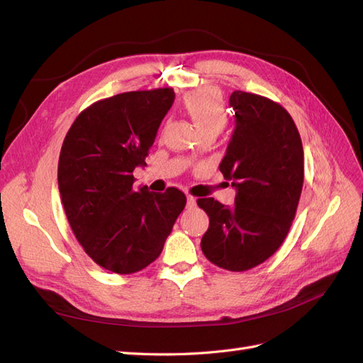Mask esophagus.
Returning <instances> with one entry per match:
<instances>
[{
    "mask_svg": "<svg viewBox=\"0 0 363 363\" xmlns=\"http://www.w3.org/2000/svg\"><path fill=\"white\" fill-rule=\"evenodd\" d=\"M195 199H194V196L192 195H188V199H186V206H188V207H194L195 206Z\"/></svg>",
    "mask_w": 363,
    "mask_h": 363,
    "instance_id": "1",
    "label": "esophagus"
}]
</instances>
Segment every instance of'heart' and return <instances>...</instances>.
I'll return each mask as SVG.
<instances>
[{
  "mask_svg": "<svg viewBox=\"0 0 363 363\" xmlns=\"http://www.w3.org/2000/svg\"><path fill=\"white\" fill-rule=\"evenodd\" d=\"M186 112L201 135H218L227 125L228 115L223 95L216 89H200L184 100Z\"/></svg>",
  "mask_w": 363,
  "mask_h": 363,
  "instance_id": "b5f03b06",
  "label": "heart"
}]
</instances>
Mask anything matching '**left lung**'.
<instances>
[{"mask_svg":"<svg viewBox=\"0 0 363 363\" xmlns=\"http://www.w3.org/2000/svg\"><path fill=\"white\" fill-rule=\"evenodd\" d=\"M236 127L219 164L236 189L233 206L199 199L208 216L204 256L227 271H248L283 244L298 207L304 180L303 144L286 108L267 96L235 91Z\"/></svg>","mask_w":363,"mask_h":363,"instance_id":"left-lung-1","label":"left lung"}]
</instances>
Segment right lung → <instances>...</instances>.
Here are the masks:
<instances>
[{
  "label": "right lung",
  "instance_id": "1",
  "mask_svg": "<svg viewBox=\"0 0 363 363\" xmlns=\"http://www.w3.org/2000/svg\"><path fill=\"white\" fill-rule=\"evenodd\" d=\"M174 98L172 87L104 98L65 136L57 169L65 213L86 255L107 271L133 274L155 262L186 206L177 188H133Z\"/></svg>",
  "mask_w": 363,
  "mask_h": 363
}]
</instances>
